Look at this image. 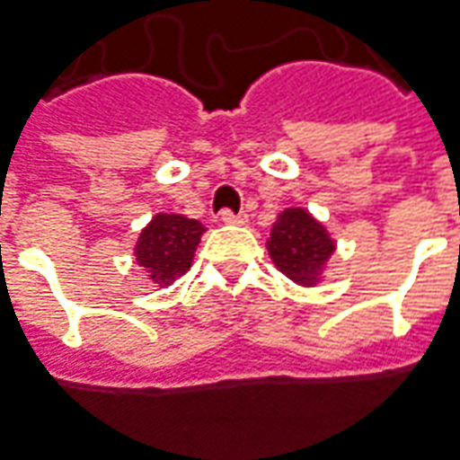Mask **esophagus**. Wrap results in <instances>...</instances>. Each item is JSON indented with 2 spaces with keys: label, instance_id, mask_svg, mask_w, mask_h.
<instances>
[{
  "label": "esophagus",
  "instance_id": "1",
  "mask_svg": "<svg viewBox=\"0 0 460 460\" xmlns=\"http://www.w3.org/2000/svg\"><path fill=\"white\" fill-rule=\"evenodd\" d=\"M219 219L224 221V224H246V214H234L229 208H224L219 214Z\"/></svg>",
  "mask_w": 460,
  "mask_h": 460
}]
</instances>
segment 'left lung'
I'll list each match as a JSON object with an SVG mask.
<instances>
[{"label":"left lung","instance_id":"8db88e82","mask_svg":"<svg viewBox=\"0 0 460 460\" xmlns=\"http://www.w3.org/2000/svg\"><path fill=\"white\" fill-rule=\"evenodd\" d=\"M266 249L274 266L298 286H316L336 252L326 226L306 208H286L276 217Z\"/></svg>","mask_w":460,"mask_h":460}]
</instances>
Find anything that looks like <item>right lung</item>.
Listing matches in <instances>:
<instances>
[{"mask_svg":"<svg viewBox=\"0 0 460 460\" xmlns=\"http://www.w3.org/2000/svg\"><path fill=\"white\" fill-rule=\"evenodd\" d=\"M204 224L181 214H156L139 234L137 263L149 274L154 284L169 286L174 279L189 271L194 261Z\"/></svg>","mask_w":460,"mask_h":460,"instance_id":"add662e5","label":"right lung"}]
</instances>
